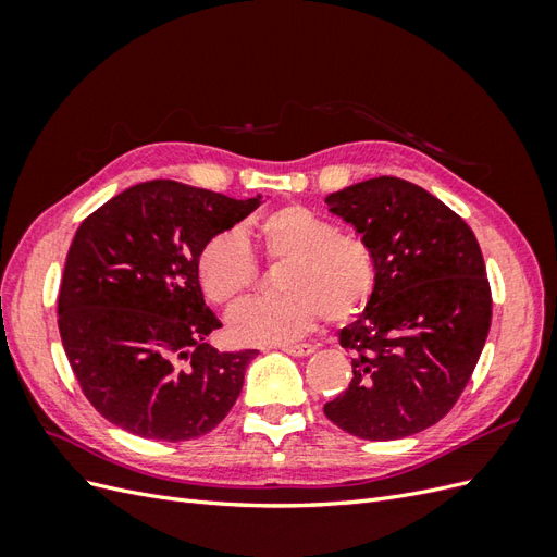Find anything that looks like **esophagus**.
<instances>
[{
    "label": "esophagus",
    "mask_w": 557,
    "mask_h": 557,
    "mask_svg": "<svg viewBox=\"0 0 557 557\" xmlns=\"http://www.w3.org/2000/svg\"><path fill=\"white\" fill-rule=\"evenodd\" d=\"M283 352H288V356H295V358H305V356H311V352L315 350L313 344H283L278 346Z\"/></svg>",
    "instance_id": "esophagus-1"
}]
</instances>
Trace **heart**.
Masks as SVG:
<instances>
[{
  "label": "heart",
  "instance_id": "b5f03b06",
  "mask_svg": "<svg viewBox=\"0 0 557 557\" xmlns=\"http://www.w3.org/2000/svg\"><path fill=\"white\" fill-rule=\"evenodd\" d=\"M252 234L267 262H283V295L248 299L234 307L227 330L239 344H285L299 339L320 313L330 325L356 320L376 293V258L364 239L336 232L325 215L285 205L252 221ZM201 293L213 305H234L258 278V260L239 232H218L197 256Z\"/></svg>",
  "mask_w": 557,
  "mask_h": 557
}]
</instances>
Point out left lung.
<instances>
[{"mask_svg": "<svg viewBox=\"0 0 557 557\" xmlns=\"http://www.w3.org/2000/svg\"><path fill=\"white\" fill-rule=\"evenodd\" d=\"M376 258V293L339 332L352 379L323 411L369 442L423 432L460 399L493 318L474 232L442 199L395 176L325 197Z\"/></svg>", "mask_w": 557, "mask_h": 557, "instance_id": "left-lung-1", "label": "left lung"}]
</instances>
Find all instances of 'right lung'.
I'll return each mask as SVG.
<instances>
[{"label": "right lung", "mask_w": 557, "mask_h": 557, "mask_svg": "<svg viewBox=\"0 0 557 557\" xmlns=\"http://www.w3.org/2000/svg\"><path fill=\"white\" fill-rule=\"evenodd\" d=\"M178 181L115 195L76 230L58 297V327L83 395L109 423L144 440L190 442L237 401L258 350L218 352L223 327L205 305L197 256L256 211Z\"/></svg>", "instance_id": "1"}]
</instances>
